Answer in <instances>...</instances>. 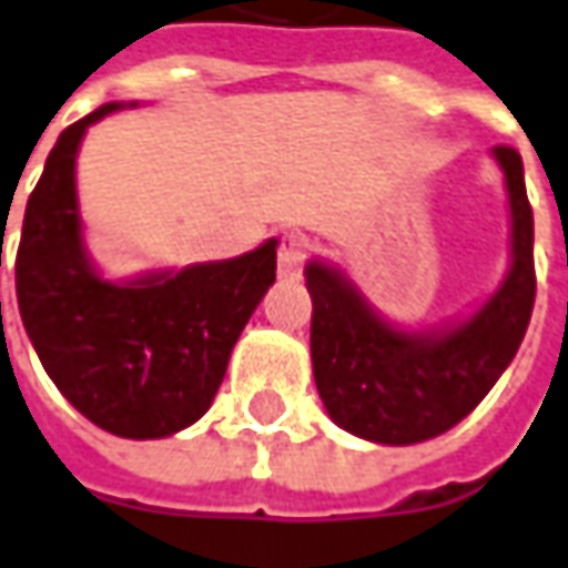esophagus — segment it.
<instances>
[{
    "instance_id": "esophagus-1",
    "label": "esophagus",
    "mask_w": 568,
    "mask_h": 568,
    "mask_svg": "<svg viewBox=\"0 0 568 568\" xmlns=\"http://www.w3.org/2000/svg\"><path fill=\"white\" fill-rule=\"evenodd\" d=\"M311 254V239L304 233H283L280 235V252H276V261H280V276H298L304 270V261Z\"/></svg>"
}]
</instances>
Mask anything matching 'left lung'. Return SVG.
<instances>
[{"mask_svg": "<svg viewBox=\"0 0 568 568\" xmlns=\"http://www.w3.org/2000/svg\"><path fill=\"white\" fill-rule=\"evenodd\" d=\"M513 214V267L491 301L442 335L382 323L335 270L307 264L316 392L342 429L379 445H416L457 426L510 366L535 307V220L523 158L495 145Z\"/></svg>", "mask_w": 568, "mask_h": 568, "instance_id": "obj_1", "label": "left lung"}]
</instances>
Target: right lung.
I'll return each instance as SVG.
<instances>
[{"label": "right lung", "instance_id": "right-lung-1", "mask_svg": "<svg viewBox=\"0 0 568 568\" xmlns=\"http://www.w3.org/2000/svg\"><path fill=\"white\" fill-rule=\"evenodd\" d=\"M114 108L71 123L45 158L27 199L14 288L58 392L111 435L164 438L211 407L235 338L276 283V242L176 276L105 283L80 242L73 161L87 126Z\"/></svg>", "mask_w": 568, "mask_h": 568}]
</instances>
